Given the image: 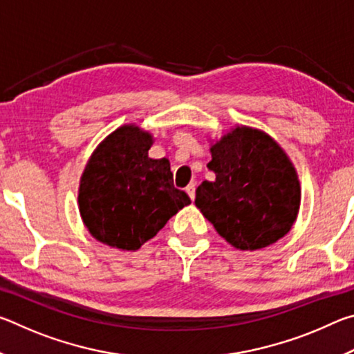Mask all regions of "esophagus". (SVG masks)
<instances>
[{"mask_svg": "<svg viewBox=\"0 0 354 354\" xmlns=\"http://www.w3.org/2000/svg\"><path fill=\"white\" fill-rule=\"evenodd\" d=\"M185 192H187V195L190 196V200L194 201L195 200V184L190 183L187 187H185Z\"/></svg>", "mask_w": 354, "mask_h": 354, "instance_id": "esophagus-1", "label": "esophagus"}]
</instances>
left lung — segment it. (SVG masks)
<instances>
[{
  "label": "left lung",
  "instance_id": "8db88e82",
  "mask_svg": "<svg viewBox=\"0 0 354 354\" xmlns=\"http://www.w3.org/2000/svg\"><path fill=\"white\" fill-rule=\"evenodd\" d=\"M214 181L196 189L195 205L237 250L278 242L295 223L301 189L284 149L263 131L236 127L211 147Z\"/></svg>",
  "mask_w": 354,
  "mask_h": 354
}]
</instances>
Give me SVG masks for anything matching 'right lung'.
<instances>
[{"label": "right lung", "instance_id": "right-lung-1", "mask_svg": "<svg viewBox=\"0 0 354 354\" xmlns=\"http://www.w3.org/2000/svg\"><path fill=\"white\" fill-rule=\"evenodd\" d=\"M153 136L124 124L100 143L84 169L77 205L84 225L101 243L136 251L190 205L173 185L169 159H151Z\"/></svg>", "mask_w": 354, "mask_h": 354}]
</instances>
